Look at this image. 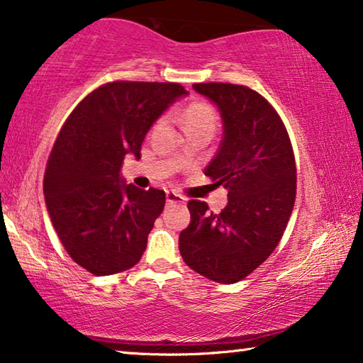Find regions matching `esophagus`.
<instances>
[{"label": "esophagus", "instance_id": "esophagus-1", "mask_svg": "<svg viewBox=\"0 0 363 363\" xmlns=\"http://www.w3.org/2000/svg\"><path fill=\"white\" fill-rule=\"evenodd\" d=\"M166 200H167V203H184L186 202V199H184L181 194H176V192H167Z\"/></svg>", "mask_w": 363, "mask_h": 363}]
</instances>
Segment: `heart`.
<instances>
[{"mask_svg":"<svg viewBox=\"0 0 363 363\" xmlns=\"http://www.w3.org/2000/svg\"><path fill=\"white\" fill-rule=\"evenodd\" d=\"M182 121L187 132H192V130H207V132L213 133L216 122H218V116H216V111L208 102L194 101L184 109Z\"/></svg>","mask_w":363,"mask_h":363,"instance_id":"obj_1","label":"heart"}]
</instances>
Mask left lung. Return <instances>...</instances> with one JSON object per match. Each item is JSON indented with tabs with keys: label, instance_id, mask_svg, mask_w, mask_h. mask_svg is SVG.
<instances>
[{
	"label": "left lung",
	"instance_id": "obj_1",
	"mask_svg": "<svg viewBox=\"0 0 363 363\" xmlns=\"http://www.w3.org/2000/svg\"><path fill=\"white\" fill-rule=\"evenodd\" d=\"M223 121V138L205 176L228 189L220 213L189 200L191 225L179 251L192 270L218 284L247 277L274 252L296 196L294 148L282 118L266 97L242 84L197 83Z\"/></svg>",
	"mask_w": 363,
	"mask_h": 363
}]
</instances>
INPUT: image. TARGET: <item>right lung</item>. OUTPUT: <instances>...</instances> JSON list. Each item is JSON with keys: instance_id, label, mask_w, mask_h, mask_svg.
<instances>
[{"instance_id": "right-lung-1", "label": "right lung", "mask_w": 363, "mask_h": 363, "mask_svg": "<svg viewBox=\"0 0 363 363\" xmlns=\"http://www.w3.org/2000/svg\"><path fill=\"white\" fill-rule=\"evenodd\" d=\"M179 83L111 81L69 113L48 156L43 196L69 257L94 275L133 267L164 208L160 189L125 184L118 171L140 150L156 118L177 97Z\"/></svg>"}]
</instances>
